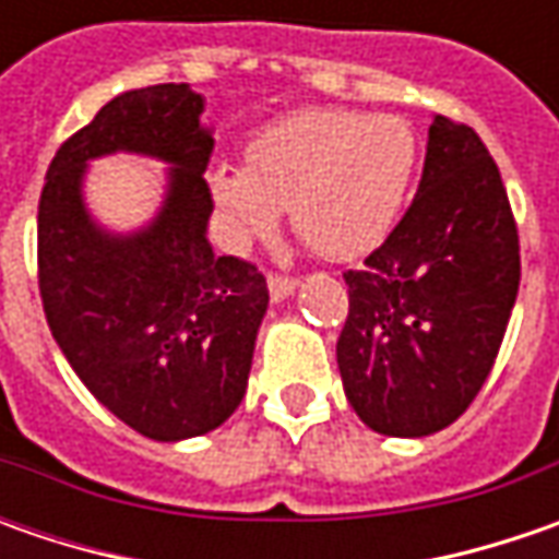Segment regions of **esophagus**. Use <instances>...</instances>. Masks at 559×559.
Masks as SVG:
<instances>
[{
    "instance_id": "34e87169",
    "label": "esophagus",
    "mask_w": 559,
    "mask_h": 559,
    "mask_svg": "<svg viewBox=\"0 0 559 559\" xmlns=\"http://www.w3.org/2000/svg\"><path fill=\"white\" fill-rule=\"evenodd\" d=\"M267 289L273 301H283V298H289L292 292H295V280L292 276H280V273H270Z\"/></svg>"
}]
</instances>
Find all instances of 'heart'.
<instances>
[{
  "label": "heart",
  "mask_w": 559,
  "mask_h": 559,
  "mask_svg": "<svg viewBox=\"0 0 559 559\" xmlns=\"http://www.w3.org/2000/svg\"><path fill=\"white\" fill-rule=\"evenodd\" d=\"M417 167V136L395 115L313 108L248 145L246 170L217 167L211 195L236 239L289 207L295 233L330 261L370 254L392 233Z\"/></svg>",
  "instance_id": "heart-1"
}]
</instances>
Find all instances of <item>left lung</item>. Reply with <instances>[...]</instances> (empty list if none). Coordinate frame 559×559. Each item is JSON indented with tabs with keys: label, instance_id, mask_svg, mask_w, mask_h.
<instances>
[{
	"label": "left lung",
	"instance_id": "8db88e82",
	"mask_svg": "<svg viewBox=\"0 0 559 559\" xmlns=\"http://www.w3.org/2000/svg\"><path fill=\"white\" fill-rule=\"evenodd\" d=\"M335 357L373 432L451 426L491 373L520 289V236L501 170L473 127L436 115L414 202L360 270Z\"/></svg>",
	"mask_w": 559,
	"mask_h": 559
}]
</instances>
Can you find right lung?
Returning <instances> with one entry per match:
<instances>
[{
	"label": "right lung",
	"instance_id": "right-lung-1",
	"mask_svg": "<svg viewBox=\"0 0 559 559\" xmlns=\"http://www.w3.org/2000/svg\"><path fill=\"white\" fill-rule=\"evenodd\" d=\"M204 98L189 83L120 93L55 152L36 217L39 295L74 373L130 429L183 441L217 429L242 404L267 280L207 242L204 183L214 148ZM133 151L168 164V192L136 234L96 225L85 167Z\"/></svg>",
	"mask_w": 559,
	"mask_h": 559
}]
</instances>
